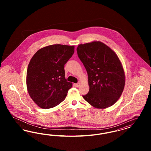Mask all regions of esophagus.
Segmentation results:
<instances>
[{
  "label": "esophagus",
  "mask_w": 151,
  "mask_h": 151,
  "mask_svg": "<svg viewBox=\"0 0 151 151\" xmlns=\"http://www.w3.org/2000/svg\"><path fill=\"white\" fill-rule=\"evenodd\" d=\"M80 83H78L75 84V86H76V87H79V86H80Z\"/></svg>",
  "instance_id": "34e87169"
}]
</instances>
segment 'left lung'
<instances>
[{
    "mask_svg": "<svg viewBox=\"0 0 151 151\" xmlns=\"http://www.w3.org/2000/svg\"><path fill=\"white\" fill-rule=\"evenodd\" d=\"M79 59L88 76L89 92L83 96L94 108H109L119 99L125 85V73L115 52L100 41L80 44Z\"/></svg>",
    "mask_w": 151,
    "mask_h": 151,
    "instance_id": "8db88e82",
    "label": "left lung"
}]
</instances>
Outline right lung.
Here are the masks:
<instances>
[{
  "mask_svg": "<svg viewBox=\"0 0 151 151\" xmlns=\"http://www.w3.org/2000/svg\"><path fill=\"white\" fill-rule=\"evenodd\" d=\"M74 49V46L51 45L38 50L30 59L27 72V90L39 107L53 108L65 99L72 83L65 79L64 67Z\"/></svg>",
  "mask_w": 151,
  "mask_h": 151,
  "instance_id": "1",
  "label": "right lung"
}]
</instances>
